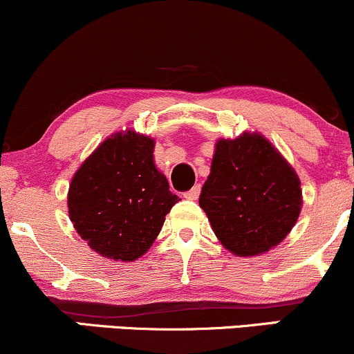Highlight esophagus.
I'll list each match as a JSON object with an SVG mask.
<instances>
[{
    "label": "esophagus",
    "mask_w": 354,
    "mask_h": 354,
    "mask_svg": "<svg viewBox=\"0 0 354 354\" xmlns=\"http://www.w3.org/2000/svg\"><path fill=\"white\" fill-rule=\"evenodd\" d=\"M200 193H201V186L196 185V186H193V188H191L189 191H186V193L183 194V196H185L186 200H198Z\"/></svg>",
    "instance_id": "esophagus-1"
}]
</instances>
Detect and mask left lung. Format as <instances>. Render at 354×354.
I'll return each mask as SVG.
<instances>
[{
  "mask_svg": "<svg viewBox=\"0 0 354 354\" xmlns=\"http://www.w3.org/2000/svg\"><path fill=\"white\" fill-rule=\"evenodd\" d=\"M200 206L219 241L238 256L283 241L301 211L295 169L261 135L219 140Z\"/></svg>",
  "mask_w": 354,
  "mask_h": 354,
  "instance_id": "1",
  "label": "left lung"
}]
</instances>
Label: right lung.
I'll use <instances>...</instances> for the list:
<instances>
[{
    "instance_id": "1",
    "label": "right lung",
    "mask_w": 354,
    "mask_h": 354,
    "mask_svg": "<svg viewBox=\"0 0 354 354\" xmlns=\"http://www.w3.org/2000/svg\"><path fill=\"white\" fill-rule=\"evenodd\" d=\"M154 141L135 131L108 138L81 165L68 208L80 236L120 261L143 256L180 198L153 161Z\"/></svg>"
}]
</instances>
